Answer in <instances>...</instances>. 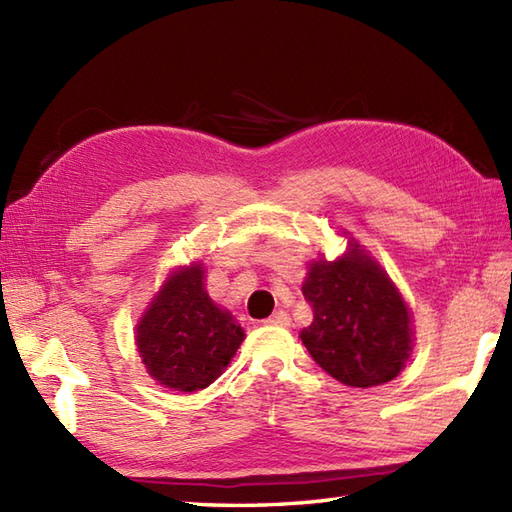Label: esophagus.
Here are the masks:
<instances>
[{
	"instance_id": "1",
	"label": "esophagus",
	"mask_w": 512,
	"mask_h": 512,
	"mask_svg": "<svg viewBox=\"0 0 512 512\" xmlns=\"http://www.w3.org/2000/svg\"><path fill=\"white\" fill-rule=\"evenodd\" d=\"M266 323H270V325H290V317H288L286 310H277L273 317L266 319Z\"/></svg>"
}]
</instances>
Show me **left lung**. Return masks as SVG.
I'll return each instance as SVG.
<instances>
[{"mask_svg":"<svg viewBox=\"0 0 512 512\" xmlns=\"http://www.w3.org/2000/svg\"><path fill=\"white\" fill-rule=\"evenodd\" d=\"M312 323L301 332L310 356L350 387L394 380L411 352V321L394 284L358 244L339 262L312 264L303 284Z\"/></svg>","mask_w":512,"mask_h":512,"instance_id":"left-lung-1","label":"left lung"}]
</instances>
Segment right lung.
Here are the masks:
<instances>
[{
  "label": "right lung",
  "mask_w": 512,
  "mask_h": 512,
  "mask_svg": "<svg viewBox=\"0 0 512 512\" xmlns=\"http://www.w3.org/2000/svg\"><path fill=\"white\" fill-rule=\"evenodd\" d=\"M202 266L173 273L138 325V352L160 385L209 387L244 341V332L202 288Z\"/></svg>",
  "instance_id": "add662e5"
}]
</instances>
